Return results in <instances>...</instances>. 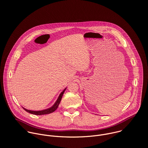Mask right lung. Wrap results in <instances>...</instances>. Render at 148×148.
Listing matches in <instances>:
<instances>
[{"label": "right lung", "instance_id": "add662e5", "mask_svg": "<svg viewBox=\"0 0 148 148\" xmlns=\"http://www.w3.org/2000/svg\"><path fill=\"white\" fill-rule=\"evenodd\" d=\"M65 89H66V88H65V89L60 93V95H59V96L58 97V99L56 101L55 104L52 106L51 108H48V109H45V110H40V111H33V110H27V109H26L25 108H23V109L26 112H28L29 113L33 114H35V115H42V114H47L51 113L53 112L54 111H55L56 110V109L58 108L59 105V104H60V103L61 101L62 98L63 97V95L64 93Z\"/></svg>", "mask_w": 148, "mask_h": 148}]
</instances>
